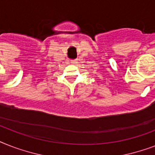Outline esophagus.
<instances>
[{"label":"esophagus","mask_w":155,"mask_h":155,"mask_svg":"<svg viewBox=\"0 0 155 155\" xmlns=\"http://www.w3.org/2000/svg\"><path fill=\"white\" fill-rule=\"evenodd\" d=\"M71 63H72V64H76V63H78V60L77 59H75V60H71Z\"/></svg>","instance_id":"1"}]
</instances>
